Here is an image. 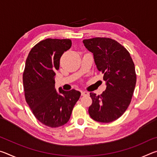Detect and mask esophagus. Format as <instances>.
<instances>
[{
  "instance_id": "34e87169",
  "label": "esophagus",
  "mask_w": 157,
  "mask_h": 157,
  "mask_svg": "<svg viewBox=\"0 0 157 157\" xmlns=\"http://www.w3.org/2000/svg\"><path fill=\"white\" fill-rule=\"evenodd\" d=\"M81 95H82V96H84V95H89V92H87V91H82L81 92Z\"/></svg>"
}]
</instances>
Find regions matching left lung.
<instances>
[{
    "mask_svg": "<svg viewBox=\"0 0 157 157\" xmlns=\"http://www.w3.org/2000/svg\"><path fill=\"white\" fill-rule=\"evenodd\" d=\"M83 43L94 54L107 84L101 95L90 93L92 104L89 113L95 121L111 123L120 118L131 102L136 82L134 63L128 50L114 39L95 37L84 39Z\"/></svg>",
    "mask_w": 157,
    "mask_h": 157,
    "instance_id": "obj_1",
    "label": "left lung"
}]
</instances>
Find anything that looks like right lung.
Masks as SVG:
<instances>
[{
  "label": "right lung",
  "mask_w": 157,
  "mask_h": 157,
  "mask_svg": "<svg viewBox=\"0 0 157 157\" xmlns=\"http://www.w3.org/2000/svg\"><path fill=\"white\" fill-rule=\"evenodd\" d=\"M71 45L68 39H46L36 44L26 59L23 74L25 100L37 120L50 127L67 123L81 95L75 89L57 91L55 88L60 58Z\"/></svg>",
  "instance_id": "obj_1"
}]
</instances>
